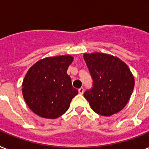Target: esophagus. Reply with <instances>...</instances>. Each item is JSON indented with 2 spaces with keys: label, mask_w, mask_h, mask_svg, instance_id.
Returning a JSON list of instances; mask_svg holds the SVG:
<instances>
[{
  "label": "esophagus",
  "mask_w": 149,
  "mask_h": 149,
  "mask_svg": "<svg viewBox=\"0 0 149 149\" xmlns=\"http://www.w3.org/2000/svg\"><path fill=\"white\" fill-rule=\"evenodd\" d=\"M78 91H79V94H80V95L83 94V93H84V88H79Z\"/></svg>",
  "instance_id": "34e87169"
}]
</instances>
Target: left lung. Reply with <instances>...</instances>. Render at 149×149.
<instances>
[{
	"mask_svg": "<svg viewBox=\"0 0 149 149\" xmlns=\"http://www.w3.org/2000/svg\"><path fill=\"white\" fill-rule=\"evenodd\" d=\"M93 80V87L84 96L100 115L111 116L122 111L130 99L134 77L126 64L118 57L103 53L84 54Z\"/></svg>",
	"mask_w": 149,
	"mask_h": 149,
	"instance_id": "left-lung-1",
	"label": "left lung"
}]
</instances>
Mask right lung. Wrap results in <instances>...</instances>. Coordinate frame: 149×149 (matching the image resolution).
Wrapping results in <instances>:
<instances>
[{"instance_id":"add662e5","label":"right lung","mask_w":149,"mask_h":149,"mask_svg":"<svg viewBox=\"0 0 149 149\" xmlns=\"http://www.w3.org/2000/svg\"><path fill=\"white\" fill-rule=\"evenodd\" d=\"M72 61L71 55L48 57L38 61L27 71L22 93L35 114L55 119L68 111L72 98L78 94L67 74Z\"/></svg>"}]
</instances>
